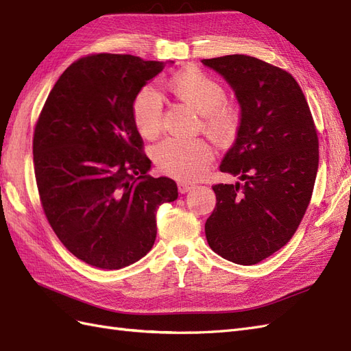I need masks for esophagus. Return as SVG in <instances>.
<instances>
[{"label": "esophagus", "mask_w": 351, "mask_h": 351, "mask_svg": "<svg viewBox=\"0 0 351 351\" xmlns=\"http://www.w3.org/2000/svg\"><path fill=\"white\" fill-rule=\"evenodd\" d=\"M194 186H195V184L190 182V181H179L178 182V190H179V193H181V194H185V193H188L190 190H193Z\"/></svg>", "instance_id": "obj_1"}]
</instances>
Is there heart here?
<instances>
[{
    "label": "heart",
    "instance_id": "obj_1",
    "mask_svg": "<svg viewBox=\"0 0 351 351\" xmlns=\"http://www.w3.org/2000/svg\"><path fill=\"white\" fill-rule=\"evenodd\" d=\"M167 87L178 102L200 114L202 128L218 143L236 138L240 125L237 106L226 101V90L217 80L199 69H184L169 78ZM133 121L143 138H156L163 124V102L151 86L141 88L132 104ZM154 161L161 172L194 179L202 176L213 158L212 148L202 139H166L154 148Z\"/></svg>",
    "mask_w": 351,
    "mask_h": 351
}]
</instances>
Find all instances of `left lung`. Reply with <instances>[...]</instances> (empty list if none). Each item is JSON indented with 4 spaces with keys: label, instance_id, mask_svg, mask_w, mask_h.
Returning <instances> with one entry per match:
<instances>
[{
    "label": "left lung",
    "instance_id": "8db88e82",
    "mask_svg": "<svg viewBox=\"0 0 351 351\" xmlns=\"http://www.w3.org/2000/svg\"><path fill=\"white\" fill-rule=\"evenodd\" d=\"M236 93L240 125L219 166L243 184L213 185L204 231L215 254L258 264L283 247L308 208L319 139L301 87L286 71L246 55L203 59Z\"/></svg>",
    "mask_w": 351,
    "mask_h": 351
}]
</instances>
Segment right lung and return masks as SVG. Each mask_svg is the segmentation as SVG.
Segmentation results:
<instances>
[{"instance_id": "obj_1", "label": "right lung", "mask_w": 351, "mask_h": 351, "mask_svg": "<svg viewBox=\"0 0 351 351\" xmlns=\"http://www.w3.org/2000/svg\"><path fill=\"white\" fill-rule=\"evenodd\" d=\"M173 62L132 55L87 56L59 77L34 133L35 179L44 213L71 254L104 269L145 256L157 209L178 199L173 179L148 175L134 125L139 90Z\"/></svg>"}]
</instances>
